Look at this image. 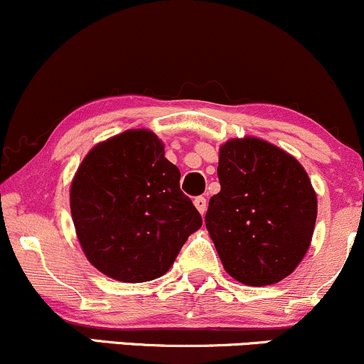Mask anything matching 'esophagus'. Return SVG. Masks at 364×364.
<instances>
[{
    "instance_id": "1",
    "label": "esophagus",
    "mask_w": 364,
    "mask_h": 364,
    "mask_svg": "<svg viewBox=\"0 0 364 364\" xmlns=\"http://www.w3.org/2000/svg\"><path fill=\"white\" fill-rule=\"evenodd\" d=\"M193 203H195V207L198 208V212L200 214H205V210H207V200H205V196H196V198L193 200Z\"/></svg>"
}]
</instances>
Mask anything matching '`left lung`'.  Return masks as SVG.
<instances>
[{"instance_id":"left-lung-1","label":"left lung","mask_w":364,"mask_h":364,"mask_svg":"<svg viewBox=\"0 0 364 364\" xmlns=\"http://www.w3.org/2000/svg\"><path fill=\"white\" fill-rule=\"evenodd\" d=\"M220 191L205 225L225 272L246 286H269L303 260L316 220V195L303 166L258 139L225 141Z\"/></svg>"}]
</instances>
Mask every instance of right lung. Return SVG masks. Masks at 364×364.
<instances>
[{"instance_id":"1","label":"right lung","mask_w":364,"mask_h":364,"mask_svg":"<svg viewBox=\"0 0 364 364\" xmlns=\"http://www.w3.org/2000/svg\"><path fill=\"white\" fill-rule=\"evenodd\" d=\"M179 178L161 140L147 129H129L87 154L70 203L78 241L95 269L123 282L168 272L202 225Z\"/></svg>"}]
</instances>
